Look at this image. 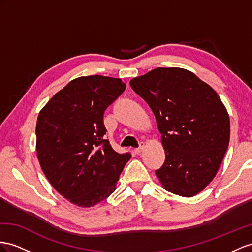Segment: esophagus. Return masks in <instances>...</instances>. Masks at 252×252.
Here are the masks:
<instances>
[{"label":"esophagus","instance_id":"1","mask_svg":"<svg viewBox=\"0 0 252 252\" xmlns=\"http://www.w3.org/2000/svg\"><path fill=\"white\" fill-rule=\"evenodd\" d=\"M145 146H146V144L144 143V141H140V143H139V147L137 148V149H136V152L137 153H140L141 151H143L144 150V148H145Z\"/></svg>","mask_w":252,"mask_h":252}]
</instances>
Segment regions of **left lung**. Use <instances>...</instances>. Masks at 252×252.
<instances>
[{
  "instance_id": "obj_1",
  "label": "left lung",
  "mask_w": 252,
  "mask_h": 252,
  "mask_svg": "<svg viewBox=\"0 0 252 252\" xmlns=\"http://www.w3.org/2000/svg\"><path fill=\"white\" fill-rule=\"evenodd\" d=\"M130 85L156 116L165 163L156 170L163 188L192 197L209 185L230 140V119L217 93L190 71L157 68Z\"/></svg>"
}]
</instances>
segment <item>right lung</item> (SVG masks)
I'll return each mask as SVG.
<instances>
[{
	"label": "right lung",
	"mask_w": 252,
	"mask_h": 252,
	"mask_svg": "<svg viewBox=\"0 0 252 252\" xmlns=\"http://www.w3.org/2000/svg\"><path fill=\"white\" fill-rule=\"evenodd\" d=\"M120 79L81 76L55 94L38 115L36 151L41 169L61 195L81 208L106 199L130 153L116 152L103 121L105 109L125 92Z\"/></svg>",
	"instance_id": "add662e5"
}]
</instances>
